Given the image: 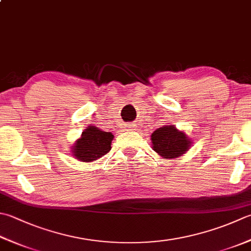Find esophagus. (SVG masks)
I'll list each match as a JSON object with an SVG mask.
<instances>
[{
    "mask_svg": "<svg viewBox=\"0 0 251 251\" xmlns=\"http://www.w3.org/2000/svg\"><path fill=\"white\" fill-rule=\"evenodd\" d=\"M135 126H136V125H134V124H127L125 129H126V130H134Z\"/></svg>",
    "mask_w": 251,
    "mask_h": 251,
    "instance_id": "34e87169",
    "label": "esophagus"
}]
</instances>
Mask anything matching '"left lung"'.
<instances>
[{"label": "left lung", "instance_id": "1", "mask_svg": "<svg viewBox=\"0 0 251 251\" xmlns=\"http://www.w3.org/2000/svg\"><path fill=\"white\" fill-rule=\"evenodd\" d=\"M151 144L152 150L162 159L172 160L185 154L193 145V140L175 125H164L152 132Z\"/></svg>", "mask_w": 251, "mask_h": 251}]
</instances>
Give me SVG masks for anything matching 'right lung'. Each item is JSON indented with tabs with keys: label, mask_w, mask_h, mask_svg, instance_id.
I'll return each mask as SVG.
<instances>
[{
	"label": "right lung",
	"mask_w": 251,
	"mask_h": 251,
	"mask_svg": "<svg viewBox=\"0 0 251 251\" xmlns=\"http://www.w3.org/2000/svg\"><path fill=\"white\" fill-rule=\"evenodd\" d=\"M114 136L96 126H88L72 146V155L80 162H93L111 150Z\"/></svg>",
	"instance_id": "obj_1"
}]
</instances>
